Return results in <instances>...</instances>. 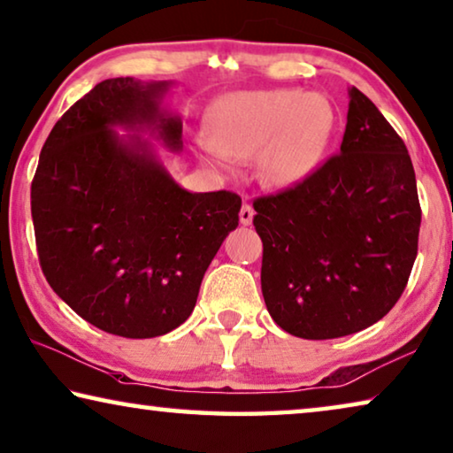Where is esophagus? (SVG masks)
Segmentation results:
<instances>
[{"instance_id":"34e87169","label":"esophagus","mask_w":453,"mask_h":453,"mask_svg":"<svg viewBox=\"0 0 453 453\" xmlns=\"http://www.w3.org/2000/svg\"><path fill=\"white\" fill-rule=\"evenodd\" d=\"M252 219H254L252 205L243 203L242 210H240V224H242V226H250V224H252Z\"/></svg>"}]
</instances>
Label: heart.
Listing matches in <instances>:
<instances>
[{
    "label": "heart",
    "instance_id": "obj_1",
    "mask_svg": "<svg viewBox=\"0 0 453 453\" xmlns=\"http://www.w3.org/2000/svg\"><path fill=\"white\" fill-rule=\"evenodd\" d=\"M334 125L333 104L322 95L294 88L238 92L213 111V139H201L197 149L219 167H232L238 157H260L265 183L292 188L325 159Z\"/></svg>",
    "mask_w": 453,
    "mask_h": 453
}]
</instances>
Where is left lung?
<instances>
[{
	"label": "left lung",
	"mask_w": 453,
	"mask_h": 453,
	"mask_svg": "<svg viewBox=\"0 0 453 453\" xmlns=\"http://www.w3.org/2000/svg\"><path fill=\"white\" fill-rule=\"evenodd\" d=\"M341 153L311 177L254 199L270 317L300 339H339L375 325L411 274L421 207L401 136L349 90Z\"/></svg>",
	"instance_id": "obj_1"
}]
</instances>
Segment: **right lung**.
Listing matches in <instances>:
<instances>
[{"label": "right lung", "mask_w": 453, "mask_h": 453, "mask_svg": "<svg viewBox=\"0 0 453 453\" xmlns=\"http://www.w3.org/2000/svg\"><path fill=\"white\" fill-rule=\"evenodd\" d=\"M167 82L109 78L62 114L42 147L32 219L42 272L78 317L109 334L150 339L177 328L238 226L234 191L179 188L145 142L114 127H153L181 149V120L161 111Z\"/></svg>", "instance_id": "obj_1"}]
</instances>
